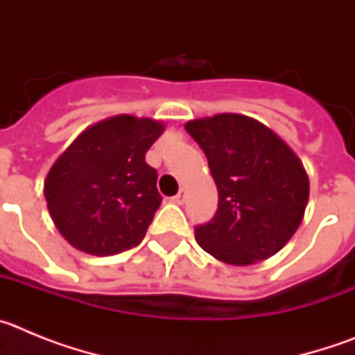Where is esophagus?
Wrapping results in <instances>:
<instances>
[{"mask_svg":"<svg viewBox=\"0 0 355 355\" xmlns=\"http://www.w3.org/2000/svg\"><path fill=\"white\" fill-rule=\"evenodd\" d=\"M172 202H174V205H183V202H184L183 193H178V196L172 197Z\"/></svg>","mask_w":355,"mask_h":355,"instance_id":"esophagus-1","label":"esophagus"}]
</instances>
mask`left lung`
<instances>
[{"mask_svg": "<svg viewBox=\"0 0 355 355\" xmlns=\"http://www.w3.org/2000/svg\"><path fill=\"white\" fill-rule=\"evenodd\" d=\"M184 130L202 147L218 208L196 240L218 261L247 266L283 249L304 218L309 178L277 133L240 114L196 119Z\"/></svg>", "mask_w": 355, "mask_h": 355, "instance_id": "obj_1", "label": "left lung"}]
</instances>
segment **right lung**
<instances>
[{"label":"right lung","instance_id":"obj_1","mask_svg":"<svg viewBox=\"0 0 355 355\" xmlns=\"http://www.w3.org/2000/svg\"><path fill=\"white\" fill-rule=\"evenodd\" d=\"M163 131L155 119L115 115L81 131L53 163L44 196L74 249L112 256L142 241L162 205L146 153Z\"/></svg>","mask_w":355,"mask_h":355}]
</instances>
